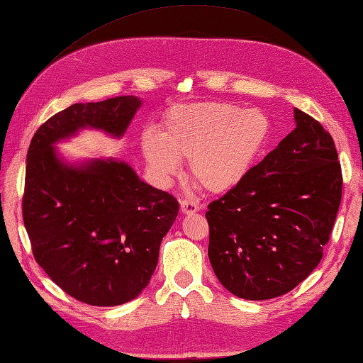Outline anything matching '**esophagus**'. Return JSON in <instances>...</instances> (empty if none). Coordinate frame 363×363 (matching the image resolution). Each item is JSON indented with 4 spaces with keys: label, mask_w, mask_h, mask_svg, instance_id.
Masks as SVG:
<instances>
[{
    "label": "esophagus",
    "mask_w": 363,
    "mask_h": 363,
    "mask_svg": "<svg viewBox=\"0 0 363 363\" xmlns=\"http://www.w3.org/2000/svg\"><path fill=\"white\" fill-rule=\"evenodd\" d=\"M200 209V205L196 202V200H189V199H184L180 202V211L183 214H194Z\"/></svg>",
    "instance_id": "34e87169"
}]
</instances>
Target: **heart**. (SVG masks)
I'll list each match as a JSON object with an SVG mask.
<instances>
[{
	"mask_svg": "<svg viewBox=\"0 0 363 363\" xmlns=\"http://www.w3.org/2000/svg\"><path fill=\"white\" fill-rule=\"evenodd\" d=\"M272 140V121L259 108L231 102L192 104L169 111L161 138L146 133L141 150L150 175L166 183L189 161L191 175L211 194L236 188Z\"/></svg>",
	"mask_w": 363,
	"mask_h": 363,
	"instance_id": "heart-1",
	"label": "heart"
}]
</instances>
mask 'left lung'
<instances>
[{
	"instance_id": "obj_1",
	"label": "left lung",
	"mask_w": 363,
	"mask_h": 363,
	"mask_svg": "<svg viewBox=\"0 0 363 363\" xmlns=\"http://www.w3.org/2000/svg\"><path fill=\"white\" fill-rule=\"evenodd\" d=\"M295 128L205 214L220 284L244 300L291 292L323 256L342 199L333 136L294 108Z\"/></svg>"
}]
</instances>
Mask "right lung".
I'll return each instance as SVG.
<instances>
[{"label":"right lung","instance_id":"1","mask_svg":"<svg viewBox=\"0 0 363 363\" xmlns=\"http://www.w3.org/2000/svg\"><path fill=\"white\" fill-rule=\"evenodd\" d=\"M143 101L72 104L35 132L26 161L23 220L32 253L62 291L91 306L135 300L154 275L179 202L118 158L68 161L55 144L94 128L123 138Z\"/></svg>","mask_w":363,"mask_h":363}]
</instances>
